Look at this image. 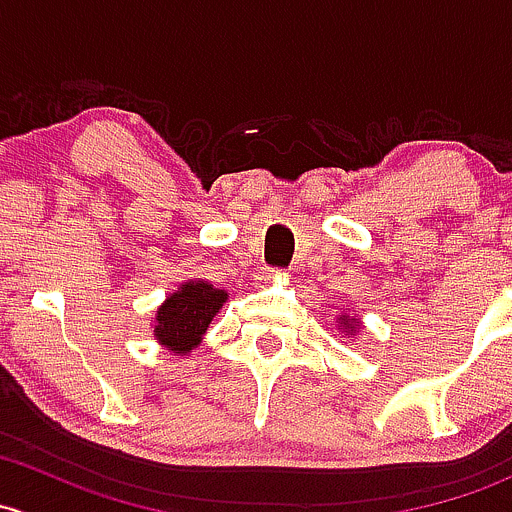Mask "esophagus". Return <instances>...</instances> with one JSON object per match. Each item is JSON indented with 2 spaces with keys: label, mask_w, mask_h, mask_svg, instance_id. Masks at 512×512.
I'll list each match as a JSON object with an SVG mask.
<instances>
[{
  "label": "esophagus",
  "mask_w": 512,
  "mask_h": 512,
  "mask_svg": "<svg viewBox=\"0 0 512 512\" xmlns=\"http://www.w3.org/2000/svg\"><path fill=\"white\" fill-rule=\"evenodd\" d=\"M282 277H284V272H279V270H265L260 274L262 282H270V279H282Z\"/></svg>",
  "instance_id": "34e87169"
}]
</instances>
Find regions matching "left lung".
I'll return each instance as SVG.
<instances>
[{
    "label": "left lung",
    "mask_w": 512,
    "mask_h": 512,
    "mask_svg": "<svg viewBox=\"0 0 512 512\" xmlns=\"http://www.w3.org/2000/svg\"><path fill=\"white\" fill-rule=\"evenodd\" d=\"M341 321H343V324H348V328H353V326H351V321H353V319H348V321H346V319H341Z\"/></svg>",
    "instance_id": "8db88e82"
}]
</instances>
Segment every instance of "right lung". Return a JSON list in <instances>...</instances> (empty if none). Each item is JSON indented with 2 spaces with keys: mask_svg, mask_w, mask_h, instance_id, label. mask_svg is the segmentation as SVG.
Here are the masks:
<instances>
[{
  "mask_svg": "<svg viewBox=\"0 0 512 512\" xmlns=\"http://www.w3.org/2000/svg\"><path fill=\"white\" fill-rule=\"evenodd\" d=\"M225 299L228 294L223 289H213V284L208 282L184 284L157 311L154 336L161 346L174 353L193 351Z\"/></svg>",
  "mask_w": 512,
  "mask_h": 512,
  "instance_id": "obj_1",
  "label": "right lung"
}]
</instances>
